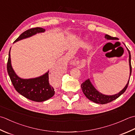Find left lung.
<instances>
[{"label": "left lung", "mask_w": 135, "mask_h": 135, "mask_svg": "<svg viewBox=\"0 0 135 135\" xmlns=\"http://www.w3.org/2000/svg\"><path fill=\"white\" fill-rule=\"evenodd\" d=\"M105 38L107 40H118L116 37H111L109 35H105ZM128 51L129 52V66H130V76L131 75L132 73V66H131V56L130 51H129V49L127 48ZM129 79H130V77H129ZM129 82V80L128 82V83L126 84V86L123 88L122 90L118 93L117 94L112 95H106L101 94L100 92H98V91L96 90L94 86H93V84L91 83L89 79L83 82V83L81 84V90L83 91L84 94L86 95V97L90 100V101H93V102L100 104H105L111 102V101L116 100L117 98L119 97L120 95H121L123 93H124L127 87L128 86V84Z\"/></svg>", "instance_id": "1"}]
</instances>
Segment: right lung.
Segmentation results:
<instances>
[{
	"label": "right lung",
	"mask_w": 135,
	"mask_h": 135,
	"mask_svg": "<svg viewBox=\"0 0 135 135\" xmlns=\"http://www.w3.org/2000/svg\"><path fill=\"white\" fill-rule=\"evenodd\" d=\"M45 30L41 27L27 30L22 33L14 42L31 37L37 33L43 32ZM10 52V49L7 64V70L16 90L24 97L36 102H42L53 97L55 94V90L54 87L49 83V71L45 75L37 78L23 79L18 78L12 67Z\"/></svg>",
	"instance_id": "1"
}]
</instances>
